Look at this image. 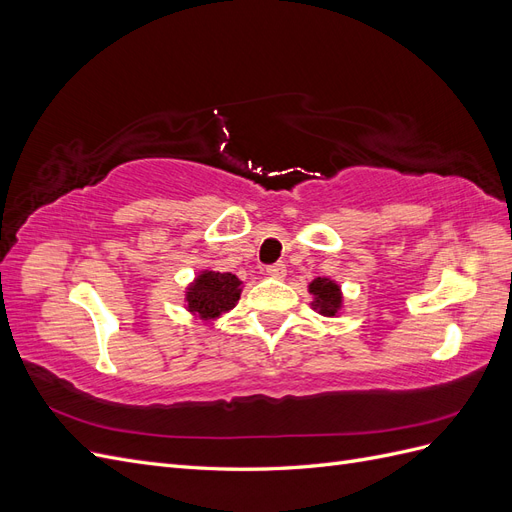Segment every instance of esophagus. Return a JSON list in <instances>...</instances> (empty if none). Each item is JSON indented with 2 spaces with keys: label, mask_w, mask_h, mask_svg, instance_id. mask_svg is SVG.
I'll use <instances>...</instances> for the list:
<instances>
[{
  "label": "esophagus",
  "mask_w": 512,
  "mask_h": 512,
  "mask_svg": "<svg viewBox=\"0 0 512 512\" xmlns=\"http://www.w3.org/2000/svg\"><path fill=\"white\" fill-rule=\"evenodd\" d=\"M286 273H288V269H286L284 262H275V265L267 267V275L273 277V280H284Z\"/></svg>",
  "instance_id": "esophagus-1"
}]
</instances>
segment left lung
Wrapping results in <instances>:
<instances>
[{
    "instance_id": "obj_1",
    "label": "left lung",
    "mask_w": 512,
    "mask_h": 512,
    "mask_svg": "<svg viewBox=\"0 0 512 512\" xmlns=\"http://www.w3.org/2000/svg\"><path fill=\"white\" fill-rule=\"evenodd\" d=\"M309 294H312V309L318 312L320 316L335 318L342 314L344 307V297H342V286L333 282L331 277H316L314 282H309L307 286Z\"/></svg>"
}]
</instances>
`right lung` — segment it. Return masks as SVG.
<instances>
[{
    "instance_id": "right-lung-1",
    "label": "right lung",
    "mask_w": 512,
    "mask_h": 512,
    "mask_svg": "<svg viewBox=\"0 0 512 512\" xmlns=\"http://www.w3.org/2000/svg\"><path fill=\"white\" fill-rule=\"evenodd\" d=\"M241 284L239 277L232 273L200 271L194 282L185 288V309L203 322L220 318L237 305L243 290Z\"/></svg>"
}]
</instances>
